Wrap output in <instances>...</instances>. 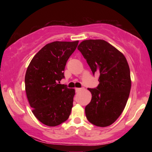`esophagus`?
Instances as JSON below:
<instances>
[{"label":"esophagus","mask_w":152,"mask_h":152,"mask_svg":"<svg viewBox=\"0 0 152 152\" xmlns=\"http://www.w3.org/2000/svg\"><path fill=\"white\" fill-rule=\"evenodd\" d=\"M82 91V88H75L76 93L80 92V91Z\"/></svg>","instance_id":"34e87169"}]
</instances>
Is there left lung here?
Here are the masks:
<instances>
[{
    "label": "left lung",
    "instance_id": "8db88e82",
    "mask_svg": "<svg viewBox=\"0 0 152 152\" xmlns=\"http://www.w3.org/2000/svg\"><path fill=\"white\" fill-rule=\"evenodd\" d=\"M99 84L88 88L92 94L85 107L87 120L95 126L111 125L119 118L127 102L132 86L129 66L121 52L104 40L89 39L78 45Z\"/></svg>",
    "mask_w": 152,
    "mask_h": 152
}]
</instances>
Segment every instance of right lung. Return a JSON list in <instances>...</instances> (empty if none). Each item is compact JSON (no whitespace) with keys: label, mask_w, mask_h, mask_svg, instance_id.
I'll list each match as a JSON object with an SVG mask.
<instances>
[{"label":"right lung","mask_w":152,"mask_h":152,"mask_svg":"<svg viewBox=\"0 0 152 152\" xmlns=\"http://www.w3.org/2000/svg\"><path fill=\"white\" fill-rule=\"evenodd\" d=\"M79 41H54L43 47L31 60L25 77L26 92L32 113L41 122L55 126L68 120L75 89L60 84L68 59Z\"/></svg>","instance_id":"obj_1"}]
</instances>
